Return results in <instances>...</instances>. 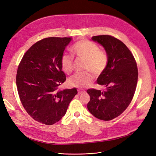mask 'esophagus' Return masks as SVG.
Here are the masks:
<instances>
[{"label": "esophagus", "instance_id": "34e87169", "mask_svg": "<svg viewBox=\"0 0 156 156\" xmlns=\"http://www.w3.org/2000/svg\"><path fill=\"white\" fill-rule=\"evenodd\" d=\"M77 91H78V94H82L85 92V91L83 90H78Z\"/></svg>", "mask_w": 156, "mask_h": 156}]
</instances>
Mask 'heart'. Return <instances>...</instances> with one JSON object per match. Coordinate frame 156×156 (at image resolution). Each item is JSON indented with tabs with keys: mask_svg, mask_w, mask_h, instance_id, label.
Here are the masks:
<instances>
[{
	"mask_svg": "<svg viewBox=\"0 0 156 156\" xmlns=\"http://www.w3.org/2000/svg\"><path fill=\"white\" fill-rule=\"evenodd\" d=\"M71 52L77 58L84 60L83 69L85 71L75 74L69 80L72 87L84 88L92 83L94 80L93 74L99 76L103 73L108 64V55L107 53L99 50V46L88 39L77 41L71 48ZM61 66L62 70L70 74L73 70V58L68 55H63L61 58Z\"/></svg>",
	"mask_w": 156,
	"mask_h": 156,
	"instance_id": "1",
	"label": "heart"
}]
</instances>
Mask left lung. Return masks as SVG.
Returning <instances> with one entry per match:
<instances>
[{
  "mask_svg": "<svg viewBox=\"0 0 156 156\" xmlns=\"http://www.w3.org/2000/svg\"><path fill=\"white\" fill-rule=\"evenodd\" d=\"M92 39L105 48L109 61L97 80L106 89L87 90L90 96L87 108L98 119L110 121L120 115L131 103L137 83V63L128 47L115 37L103 35Z\"/></svg>",
  "mask_w": 156,
  "mask_h": 156,
  "instance_id": "obj_1",
  "label": "left lung"
}]
</instances>
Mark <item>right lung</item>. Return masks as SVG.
<instances>
[{
  "mask_svg": "<svg viewBox=\"0 0 156 156\" xmlns=\"http://www.w3.org/2000/svg\"><path fill=\"white\" fill-rule=\"evenodd\" d=\"M71 37H48L32 45L21 59L16 84L21 103L36 121L46 125L58 122L77 94L76 88L60 90L66 75L61 58Z\"/></svg>",
  "mask_w": 156,
  "mask_h": 156,
  "instance_id": "1",
  "label": "right lung"
}]
</instances>
